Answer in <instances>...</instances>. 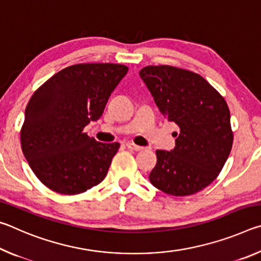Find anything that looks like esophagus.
<instances>
[{
    "label": "esophagus",
    "mask_w": 261,
    "mask_h": 261,
    "mask_svg": "<svg viewBox=\"0 0 261 261\" xmlns=\"http://www.w3.org/2000/svg\"><path fill=\"white\" fill-rule=\"evenodd\" d=\"M126 147L132 149V151H136V152L144 151V149H145L144 146H138V145H135V144H132V143H127L126 144Z\"/></svg>",
    "instance_id": "obj_1"
}]
</instances>
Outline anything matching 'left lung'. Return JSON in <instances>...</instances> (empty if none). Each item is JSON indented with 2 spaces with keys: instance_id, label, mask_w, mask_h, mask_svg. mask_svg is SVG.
<instances>
[{
  "instance_id": "1",
  "label": "left lung",
  "mask_w": 261,
  "mask_h": 261,
  "mask_svg": "<svg viewBox=\"0 0 261 261\" xmlns=\"http://www.w3.org/2000/svg\"><path fill=\"white\" fill-rule=\"evenodd\" d=\"M140 78L159 110L179 126L175 147L158 149L149 174L154 187L170 196H189L218 177L230 154V112L222 96L198 73L169 65H149Z\"/></svg>"
}]
</instances>
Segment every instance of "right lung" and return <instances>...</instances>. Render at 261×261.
I'll use <instances>...</instances> for the list:
<instances>
[{"label":"right lung","instance_id":"1","mask_svg":"<svg viewBox=\"0 0 261 261\" xmlns=\"http://www.w3.org/2000/svg\"><path fill=\"white\" fill-rule=\"evenodd\" d=\"M126 72L121 64H76L34 92L25 109L21 149L47 188L77 194L102 182L120 144L99 143L83 130L101 117Z\"/></svg>","mask_w":261,"mask_h":261}]
</instances>
